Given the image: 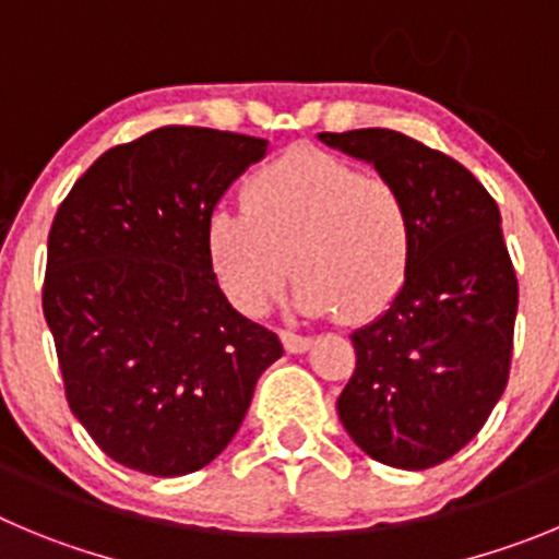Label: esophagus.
Masks as SVG:
<instances>
[{"instance_id":"1","label":"esophagus","mask_w":559,"mask_h":559,"mask_svg":"<svg viewBox=\"0 0 559 559\" xmlns=\"http://www.w3.org/2000/svg\"><path fill=\"white\" fill-rule=\"evenodd\" d=\"M281 342H284L286 353H306L311 347V338L309 336H300V333H292V331H284L281 333Z\"/></svg>"}]
</instances>
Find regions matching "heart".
<instances>
[{
	"mask_svg": "<svg viewBox=\"0 0 559 559\" xmlns=\"http://www.w3.org/2000/svg\"><path fill=\"white\" fill-rule=\"evenodd\" d=\"M242 206H217L203 245L223 292L262 317L297 275L300 314L347 320L380 314L403 289L414 255V217L397 185L317 148H292L255 170Z\"/></svg>",
	"mask_w": 559,
	"mask_h": 559,
	"instance_id": "1",
	"label": "heart"
}]
</instances>
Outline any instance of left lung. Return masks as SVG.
I'll return each mask as SVG.
<instances>
[{"label":"left lung","mask_w":559,"mask_h":559,"mask_svg":"<svg viewBox=\"0 0 559 559\" xmlns=\"http://www.w3.org/2000/svg\"><path fill=\"white\" fill-rule=\"evenodd\" d=\"M317 138L397 185L414 217L403 289L350 333L356 372L338 419L385 466H438L477 436L508 385L519 281L499 206L461 162L400 132Z\"/></svg>","instance_id":"left-lung-1"}]
</instances>
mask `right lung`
<instances>
[{
  "label": "right lung",
  "instance_id": "1",
  "mask_svg": "<svg viewBox=\"0 0 559 559\" xmlns=\"http://www.w3.org/2000/svg\"><path fill=\"white\" fill-rule=\"evenodd\" d=\"M267 140L162 127L98 156L57 209L44 317L66 397L104 455L181 477L215 461L284 356L217 286L203 231Z\"/></svg>",
  "mask_w": 559,
  "mask_h": 559
}]
</instances>
